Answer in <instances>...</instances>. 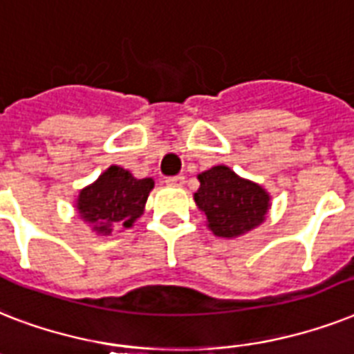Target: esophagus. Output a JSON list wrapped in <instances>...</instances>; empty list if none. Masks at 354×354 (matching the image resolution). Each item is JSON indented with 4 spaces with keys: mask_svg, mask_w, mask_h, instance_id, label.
I'll return each mask as SVG.
<instances>
[{
    "mask_svg": "<svg viewBox=\"0 0 354 354\" xmlns=\"http://www.w3.org/2000/svg\"><path fill=\"white\" fill-rule=\"evenodd\" d=\"M166 185L174 186V188H179V186L185 185V177H183V175H175V177H168V179H166Z\"/></svg>",
    "mask_w": 354,
    "mask_h": 354,
    "instance_id": "esophagus-1",
    "label": "esophagus"
}]
</instances>
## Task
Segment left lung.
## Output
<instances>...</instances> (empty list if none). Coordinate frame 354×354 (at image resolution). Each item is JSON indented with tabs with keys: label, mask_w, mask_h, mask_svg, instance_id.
Masks as SVG:
<instances>
[{
	"label": "left lung",
	"mask_w": 354,
	"mask_h": 354,
	"mask_svg": "<svg viewBox=\"0 0 354 354\" xmlns=\"http://www.w3.org/2000/svg\"><path fill=\"white\" fill-rule=\"evenodd\" d=\"M201 186L195 205L205 212L206 225L219 237H237L265 221L270 195L263 186L241 179L228 166H214L197 175Z\"/></svg>",
	"instance_id": "8db88e82"
}]
</instances>
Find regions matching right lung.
I'll return each instance as SVG.
<instances>
[{"label": "right lung", "instance_id": "1", "mask_svg": "<svg viewBox=\"0 0 354 354\" xmlns=\"http://www.w3.org/2000/svg\"><path fill=\"white\" fill-rule=\"evenodd\" d=\"M153 179H135L128 169L109 166L93 185L80 190L76 210L93 230L109 236L115 226L131 228L144 214Z\"/></svg>", "mask_w": 354, "mask_h": 354}]
</instances>
